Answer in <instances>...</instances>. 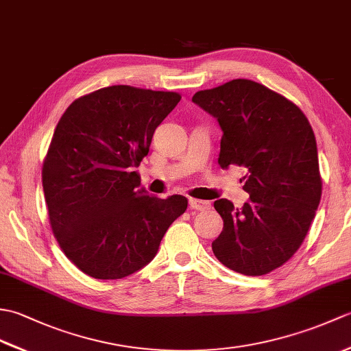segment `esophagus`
Returning a JSON list of instances; mask_svg holds the SVG:
<instances>
[{
  "label": "esophagus",
  "instance_id": "34e87169",
  "mask_svg": "<svg viewBox=\"0 0 351 351\" xmlns=\"http://www.w3.org/2000/svg\"><path fill=\"white\" fill-rule=\"evenodd\" d=\"M190 208L196 211H206L211 208V202H208V200H200V199H190Z\"/></svg>",
  "mask_w": 351,
  "mask_h": 351
}]
</instances>
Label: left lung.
I'll return each instance as SVG.
<instances>
[{
  "label": "left lung",
  "instance_id": "1",
  "mask_svg": "<svg viewBox=\"0 0 351 351\" xmlns=\"http://www.w3.org/2000/svg\"><path fill=\"white\" fill-rule=\"evenodd\" d=\"M193 102L219 121V164L245 170L250 202H214L225 226L213 241L223 265L264 276L293 258L322 199L317 141L303 111L285 96L252 80L200 90Z\"/></svg>",
  "mask_w": 351,
  "mask_h": 351
}]
</instances>
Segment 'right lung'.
<instances>
[{"mask_svg": "<svg viewBox=\"0 0 351 351\" xmlns=\"http://www.w3.org/2000/svg\"><path fill=\"white\" fill-rule=\"evenodd\" d=\"M181 95L110 86L80 96L58 121L42 166L49 225L71 263L95 279H122L151 263L187 210L181 195L140 187L152 136Z\"/></svg>", "mask_w": 351, "mask_h": 351, "instance_id": "right-lung-1", "label": "right lung"}]
</instances>
